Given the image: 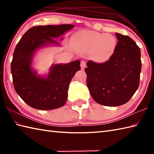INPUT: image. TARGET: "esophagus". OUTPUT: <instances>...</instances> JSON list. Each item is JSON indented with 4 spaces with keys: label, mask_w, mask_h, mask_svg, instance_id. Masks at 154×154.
Segmentation results:
<instances>
[{
    "label": "esophagus",
    "mask_w": 154,
    "mask_h": 154,
    "mask_svg": "<svg viewBox=\"0 0 154 154\" xmlns=\"http://www.w3.org/2000/svg\"><path fill=\"white\" fill-rule=\"evenodd\" d=\"M81 67L82 69H84L86 67V63L85 61H81Z\"/></svg>",
    "instance_id": "esophagus-1"
}]
</instances>
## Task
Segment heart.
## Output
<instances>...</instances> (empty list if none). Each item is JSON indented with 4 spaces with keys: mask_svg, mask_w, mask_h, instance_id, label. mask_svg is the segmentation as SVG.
<instances>
[{
    "mask_svg": "<svg viewBox=\"0 0 154 154\" xmlns=\"http://www.w3.org/2000/svg\"><path fill=\"white\" fill-rule=\"evenodd\" d=\"M73 43L77 49L92 52L93 60L103 63L112 56L117 42L116 38L109 34L83 30L75 35Z\"/></svg>",
    "mask_w": 154,
    "mask_h": 154,
    "instance_id": "heart-1",
    "label": "heart"
}]
</instances>
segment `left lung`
<instances>
[{
	"mask_svg": "<svg viewBox=\"0 0 154 154\" xmlns=\"http://www.w3.org/2000/svg\"><path fill=\"white\" fill-rule=\"evenodd\" d=\"M116 35L119 41L110 60L104 63L89 60L85 69L91 97L104 106H117L128 102L140 84V49L128 35Z\"/></svg>",
	"mask_w": 154,
	"mask_h": 154,
	"instance_id": "left-lung-1",
	"label": "left lung"
}]
</instances>
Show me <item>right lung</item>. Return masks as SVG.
I'll use <instances>...</instances> for the list:
<instances>
[{
  "instance_id": "1",
  "label": "right lung",
  "mask_w": 154,
  "mask_h": 154,
  "mask_svg": "<svg viewBox=\"0 0 154 154\" xmlns=\"http://www.w3.org/2000/svg\"><path fill=\"white\" fill-rule=\"evenodd\" d=\"M73 27L71 24L34 26L16 45L11 62L13 85L21 99L34 109H58L66 102L69 85L75 73L80 70V61L55 65L46 78L38 76L31 63L35 50L48 44L59 45L53 38L60 37Z\"/></svg>"
}]
</instances>
